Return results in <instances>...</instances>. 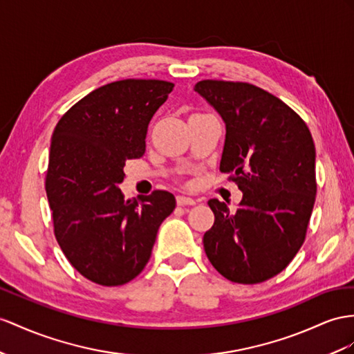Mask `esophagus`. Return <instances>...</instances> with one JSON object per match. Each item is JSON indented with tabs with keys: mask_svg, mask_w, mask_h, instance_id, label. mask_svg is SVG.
I'll return each instance as SVG.
<instances>
[{
	"mask_svg": "<svg viewBox=\"0 0 354 354\" xmlns=\"http://www.w3.org/2000/svg\"><path fill=\"white\" fill-rule=\"evenodd\" d=\"M176 203L179 206H187V205H196V201L192 197H187V196H178L176 197Z\"/></svg>",
	"mask_w": 354,
	"mask_h": 354,
	"instance_id": "34e87169",
	"label": "esophagus"
}]
</instances>
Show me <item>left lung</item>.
I'll list each match as a JSON object with an SVG mask.
<instances>
[{"label": "left lung", "mask_w": 354, "mask_h": 354, "mask_svg": "<svg viewBox=\"0 0 354 354\" xmlns=\"http://www.w3.org/2000/svg\"><path fill=\"white\" fill-rule=\"evenodd\" d=\"M225 124L220 170L243 193L236 212L211 198L207 259L233 283L257 284L284 270L302 247L315 202V147L305 121L268 91L245 82L194 86Z\"/></svg>", "instance_id": "8db88e82"}]
</instances>
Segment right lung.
Here are the masks:
<instances>
[{"instance_id":"right-lung-1","label":"right lung","mask_w":354,"mask_h":354,"mask_svg":"<svg viewBox=\"0 0 354 354\" xmlns=\"http://www.w3.org/2000/svg\"><path fill=\"white\" fill-rule=\"evenodd\" d=\"M174 86L116 80L79 100L53 130L46 171L53 232L71 266L95 284L122 286L138 277L176 206L162 189L124 201L118 187L125 160L145 153L148 124Z\"/></svg>"}]
</instances>
